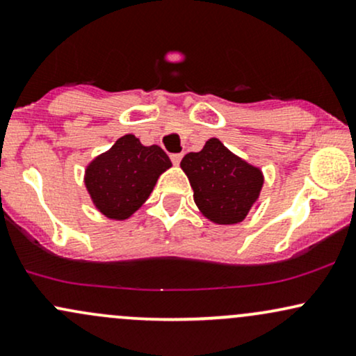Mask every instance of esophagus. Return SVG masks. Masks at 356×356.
I'll list each match as a JSON object with an SVG mask.
<instances>
[{
  "label": "esophagus",
  "mask_w": 356,
  "mask_h": 356,
  "mask_svg": "<svg viewBox=\"0 0 356 356\" xmlns=\"http://www.w3.org/2000/svg\"><path fill=\"white\" fill-rule=\"evenodd\" d=\"M170 161H172V164L177 165L179 162L182 161V154H172V155H170Z\"/></svg>",
  "instance_id": "34e87169"
}]
</instances>
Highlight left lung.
Listing matches in <instances>:
<instances>
[{
	"instance_id": "obj_1",
	"label": "left lung",
	"mask_w": 356,
	"mask_h": 356,
	"mask_svg": "<svg viewBox=\"0 0 356 356\" xmlns=\"http://www.w3.org/2000/svg\"><path fill=\"white\" fill-rule=\"evenodd\" d=\"M181 167L189 177L197 207L218 224L241 222L263 187V174L226 149L218 138L201 152L184 155Z\"/></svg>"
}]
</instances>
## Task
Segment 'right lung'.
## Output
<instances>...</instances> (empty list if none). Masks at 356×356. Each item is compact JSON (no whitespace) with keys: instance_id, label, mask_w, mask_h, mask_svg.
I'll return each instance as SVG.
<instances>
[{"instance_id":"obj_1","label":"right lung","mask_w":356,"mask_h":356,"mask_svg":"<svg viewBox=\"0 0 356 356\" xmlns=\"http://www.w3.org/2000/svg\"><path fill=\"white\" fill-rule=\"evenodd\" d=\"M172 165L159 145L145 147L124 136L87 167L85 186L102 214L127 219L147 201L159 175Z\"/></svg>"}]
</instances>
